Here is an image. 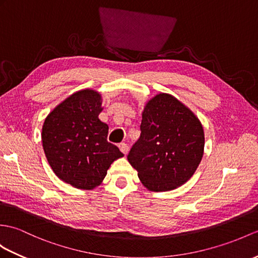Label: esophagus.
I'll use <instances>...</instances> for the list:
<instances>
[{"instance_id":"obj_1","label":"esophagus","mask_w":258,"mask_h":258,"mask_svg":"<svg viewBox=\"0 0 258 258\" xmlns=\"http://www.w3.org/2000/svg\"><path fill=\"white\" fill-rule=\"evenodd\" d=\"M118 147H119V149H121V152L124 154V155H126L127 154V152H128V146H127V144H125V143H121L118 145Z\"/></svg>"}]
</instances>
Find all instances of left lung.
<instances>
[{"instance_id": "left-lung-1", "label": "left lung", "mask_w": 258, "mask_h": 258, "mask_svg": "<svg viewBox=\"0 0 258 258\" xmlns=\"http://www.w3.org/2000/svg\"><path fill=\"white\" fill-rule=\"evenodd\" d=\"M142 117L141 136L127 155L128 163L148 190L180 187L203 156L205 133L199 118L167 93L149 100Z\"/></svg>"}]
</instances>
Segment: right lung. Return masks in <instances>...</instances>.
<instances>
[{
    "label": "right lung",
    "mask_w": 258,
    "mask_h": 258,
    "mask_svg": "<svg viewBox=\"0 0 258 258\" xmlns=\"http://www.w3.org/2000/svg\"><path fill=\"white\" fill-rule=\"evenodd\" d=\"M101 105L100 93L81 90L57 105L43 125L41 142L51 169L78 189L98 187L113 161L124 156L107 142L109 126L99 118Z\"/></svg>",
    "instance_id": "obj_1"
}]
</instances>
